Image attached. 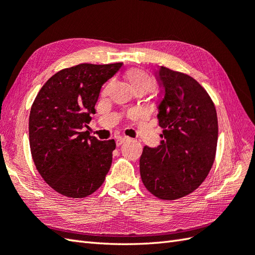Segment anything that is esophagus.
I'll use <instances>...</instances> for the list:
<instances>
[{
	"instance_id": "obj_1",
	"label": "esophagus",
	"mask_w": 255,
	"mask_h": 255,
	"mask_svg": "<svg viewBox=\"0 0 255 255\" xmlns=\"http://www.w3.org/2000/svg\"><path fill=\"white\" fill-rule=\"evenodd\" d=\"M126 140H127V138H126V137H123V136L118 137V138L116 139V144H117L118 147H119V145H122L125 141H126Z\"/></svg>"
}]
</instances>
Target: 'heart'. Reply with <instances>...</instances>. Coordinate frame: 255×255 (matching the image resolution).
Returning a JSON list of instances; mask_svg holds the SVG:
<instances>
[{
  "mask_svg": "<svg viewBox=\"0 0 255 255\" xmlns=\"http://www.w3.org/2000/svg\"><path fill=\"white\" fill-rule=\"evenodd\" d=\"M126 79L133 91L145 90L148 92L152 89L154 84L153 78L147 71L138 68L128 70L126 72ZM105 90H107V88Z\"/></svg>",
  "mask_w": 255,
  "mask_h": 255,
  "instance_id": "heart-1",
  "label": "heart"
}]
</instances>
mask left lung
<instances>
[{
	"mask_svg": "<svg viewBox=\"0 0 255 255\" xmlns=\"http://www.w3.org/2000/svg\"><path fill=\"white\" fill-rule=\"evenodd\" d=\"M156 78L162 88L158 119L163 140L158 148H143L140 175L153 196L175 200L198 188L213 167L217 112L207 91L188 74L160 67Z\"/></svg>",
	"mask_w": 255,
	"mask_h": 255,
	"instance_id": "1",
	"label": "left lung"
}]
</instances>
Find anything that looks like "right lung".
I'll use <instances>...</instances> for the list:
<instances>
[{"mask_svg": "<svg viewBox=\"0 0 255 255\" xmlns=\"http://www.w3.org/2000/svg\"><path fill=\"white\" fill-rule=\"evenodd\" d=\"M123 62L81 63L53 74L38 92L29 114V145L40 176L71 198L97 191L111 169L115 140L100 141L90 132L102 85Z\"/></svg>", "mask_w": 255, "mask_h": 255, "instance_id": "1", "label": "right lung"}]
</instances>
